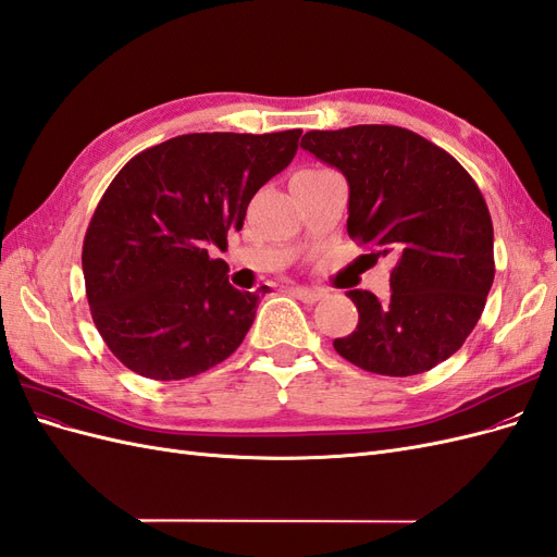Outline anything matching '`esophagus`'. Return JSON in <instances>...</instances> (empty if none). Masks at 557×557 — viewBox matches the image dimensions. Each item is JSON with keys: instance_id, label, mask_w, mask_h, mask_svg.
I'll list each match as a JSON object with an SVG mask.
<instances>
[{"instance_id": "1", "label": "esophagus", "mask_w": 557, "mask_h": 557, "mask_svg": "<svg viewBox=\"0 0 557 557\" xmlns=\"http://www.w3.org/2000/svg\"><path fill=\"white\" fill-rule=\"evenodd\" d=\"M293 295L301 301H307V305H315V301H320L325 297L323 290H315V288H307V285H293Z\"/></svg>"}]
</instances>
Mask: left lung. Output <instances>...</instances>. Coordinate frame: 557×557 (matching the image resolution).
Here are the masks:
<instances>
[{
    "label": "left lung",
    "instance_id": "obj_1",
    "mask_svg": "<svg viewBox=\"0 0 557 557\" xmlns=\"http://www.w3.org/2000/svg\"><path fill=\"white\" fill-rule=\"evenodd\" d=\"M348 181V237L391 256V297L346 293L358 327L334 350L364 372L413 376L448 360L479 323L495 278L493 221L465 166L395 125L311 129L299 144Z\"/></svg>",
    "mask_w": 557,
    "mask_h": 557
}]
</instances>
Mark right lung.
<instances>
[{
	"mask_svg": "<svg viewBox=\"0 0 557 557\" xmlns=\"http://www.w3.org/2000/svg\"><path fill=\"white\" fill-rule=\"evenodd\" d=\"M301 129L199 132L134 156L99 199L83 239L92 320L109 350L156 381L197 376L230 358L258 293L230 285L227 232L297 153Z\"/></svg>",
	"mask_w": 557,
	"mask_h": 557,
	"instance_id": "add662e5",
	"label": "right lung"
}]
</instances>
